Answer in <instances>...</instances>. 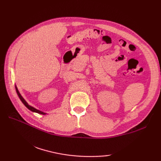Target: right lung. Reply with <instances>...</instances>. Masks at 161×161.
Here are the masks:
<instances>
[{
    "mask_svg": "<svg viewBox=\"0 0 161 161\" xmlns=\"http://www.w3.org/2000/svg\"><path fill=\"white\" fill-rule=\"evenodd\" d=\"M15 88H16V93H17V94H18V95H19V98H20V100H21V102H23V104L25 106V107L28 108L29 110H30L31 111H32V112H35V113H37V114H42V115H44V114H46L44 112H43V111H39V110H38V109H36V108H34V107H31V106H30L28 103H27L26 102V101L24 100V99L23 98V97L21 96V95H20V93L19 92V91H18V89H17V88H16V86H15Z\"/></svg>",
    "mask_w": 161,
    "mask_h": 161,
    "instance_id": "add662e5",
    "label": "right lung"
}]
</instances>
